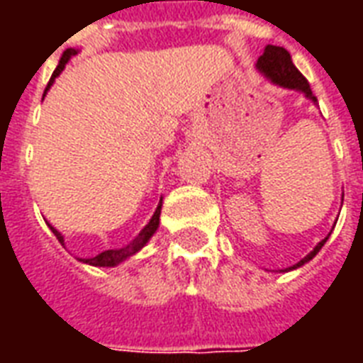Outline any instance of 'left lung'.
Returning <instances> with one entry per match:
<instances>
[{"label": "left lung", "mask_w": 363, "mask_h": 363, "mask_svg": "<svg viewBox=\"0 0 363 363\" xmlns=\"http://www.w3.org/2000/svg\"><path fill=\"white\" fill-rule=\"evenodd\" d=\"M257 69H259L260 74L264 75V77H268L274 85H280V87H284V89L299 91V93H303L305 99H309V101H313V103H317V99H315V95H313L309 83H307V79H305L303 75L297 72V67L294 66L291 56H289V52L286 50V48L268 44L267 48H264V54H262V56L259 58V62H257ZM328 235H330V233H328ZM328 235L325 237L323 241H319V243L315 245V249H313L307 257H303V259L299 260L297 264L286 268V270H280V272L296 270V268L303 267L305 262H309V260H311L313 257L323 249V245L327 243Z\"/></svg>", "instance_id": "1"}]
</instances>
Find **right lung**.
<instances>
[{"instance_id":"add662e5","label":"right lung","mask_w":363,"mask_h":363,"mask_svg":"<svg viewBox=\"0 0 363 363\" xmlns=\"http://www.w3.org/2000/svg\"><path fill=\"white\" fill-rule=\"evenodd\" d=\"M77 54V50L75 48H67L66 52H64V56H62V60H60L58 67L54 69V74H52V79L50 83H48V87H46V91L50 89L52 83H54V79L58 77L62 72H64V67H66V64L72 60V56H75ZM46 91H44V95H46ZM44 99V96H43ZM161 206H163V198L159 200L157 208H155V212H153V216H151V220L147 221V225L138 233V235L130 241L128 245H124V247H120V249H108V251H103L99 252L96 257H91V259H77L82 260V262H85V264H91V267H106V268H112V267H118V264H122V262H126L130 257H134L135 252H140L145 247V245L150 243V239L153 237V233L157 231L159 228V216H161ZM48 223V228H50V231L56 235V239H58L60 243H64V235L60 233L58 229L52 225L50 221H46Z\"/></svg>"}]
</instances>
